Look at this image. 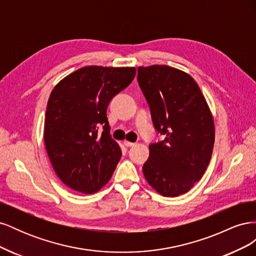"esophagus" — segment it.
Masks as SVG:
<instances>
[{"instance_id":"esophagus-1","label":"esophagus","mask_w":256,"mask_h":256,"mask_svg":"<svg viewBox=\"0 0 256 256\" xmlns=\"http://www.w3.org/2000/svg\"><path fill=\"white\" fill-rule=\"evenodd\" d=\"M124 144H125L127 147H131V146H134L136 145V143L129 142V141H124Z\"/></svg>"}]
</instances>
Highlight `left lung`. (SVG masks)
<instances>
[{
  "label": "left lung",
  "instance_id": "obj_1",
  "mask_svg": "<svg viewBox=\"0 0 256 256\" xmlns=\"http://www.w3.org/2000/svg\"><path fill=\"white\" fill-rule=\"evenodd\" d=\"M138 82L164 141L150 145L143 173L159 194L188 192L204 175L214 144V122L198 83L166 65L138 68Z\"/></svg>",
  "mask_w": 256,
  "mask_h": 256
}]
</instances>
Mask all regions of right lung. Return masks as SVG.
I'll return each mask as SVG.
<instances>
[{
    "instance_id": "obj_1",
    "label": "right lung",
    "mask_w": 256,
    "mask_h": 256,
    "mask_svg": "<svg viewBox=\"0 0 256 256\" xmlns=\"http://www.w3.org/2000/svg\"><path fill=\"white\" fill-rule=\"evenodd\" d=\"M136 72L134 67L85 66L52 90L46 111L44 145L54 171L72 190L92 194L112 177L122 150L111 138L106 109L111 99L132 82Z\"/></svg>"
}]
</instances>
